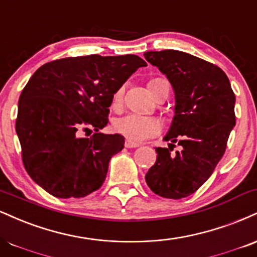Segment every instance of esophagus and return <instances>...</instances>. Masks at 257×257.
<instances>
[{
    "label": "esophagus",
    "instance_id": "1",
    "mask_svg": "<svg viewBox=\"0 0 257 257\" xmlns=\"http://www.w3.org/2000/svg\"><path fill=\"white\" fill-rule=\"evenodd\" d=\"M124 146L126 148H137L140 146V144H138V142H134V141H131V140H126L124 142Z\"/></svg>",
    "mask_w": 257,
    "mask_h": 257
}]
</instances>
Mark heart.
<instances>
[{
    "label": "heart",
    "instance_id": "obj_1",
    "mask_svg": "<svg viewBox=\"0 0 257 257\" xmlns=\"http://www.w3.org/2000/svg\"><path fill=\"white\" fill-rule=\"evenodd\" d=\"M124 86L116 89L112 95V107H118L123 101ZM113 131L131 141H145L159 135L163 131L162 122L156 117L126 113L116 118L112 123Z\"/></svg>",
    "mask_w": 257,
    "mask_h": 257
}]
</instances>
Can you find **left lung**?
Here are the masks:
<instances>
[{
	"label": "left lung",
	"instance_id": "left-lung-1",
	"mask_svg": "<svg viewBox=\"0 0 257 257\" xmlns=\"http://www.w3.org/2000/svg\"><path fill=\"white\" fill-rule=\"evenodd\" d=\"M145 58L168 76L175 91V117L156 148V164L145 176L148 187L166 199L191 195L211 177L224 156L236 124V97L230 81L215 64L177 50L148 51ZM175 143L182 151L172 154Z\"/></svg>",
	"mask_w": 257,
	"mask_h": 257
}]
</instances>
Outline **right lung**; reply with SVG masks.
Returning <instances> with one entry per match:
<instances>
[{"instance_id":"right-lung-1","label":"right lung","mask_w":257,"mask_h":257,"mask_svg":"<svg viewBox=\"0 0 257 257\" xmlns=\"http://www.w3.org/2000/svg\"><path fill=\"white\" fill-rule=\"evenodd\" d=\"M146 66L137 55H88L36 70L20 94L15 128L24 166L37 184L60 199L87 196L101 187L124 139L98 132L109 122L116 89ZM92 128V138L81 137Z\"/></svg>"}]
</instances>
